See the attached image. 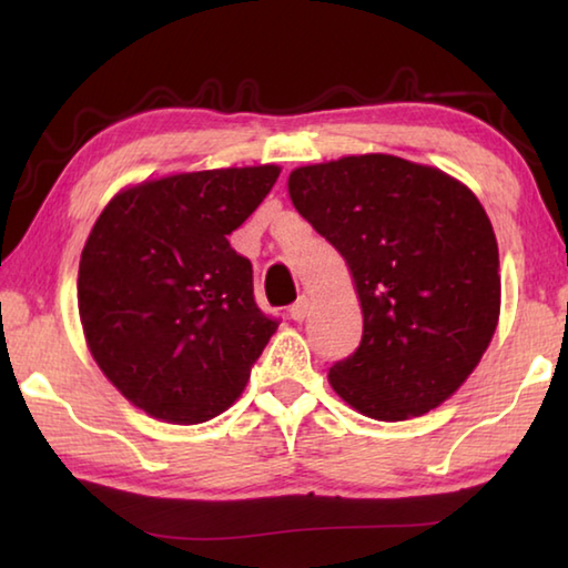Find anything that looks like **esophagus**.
Instances as JSON below:
<instances>
[{"instance_id": "obj_1", "label": "esophagus", "mask_w": 568, "mask_h": 568, "mask_svg": "<svg viewBox=\"0 0 568 568\" xmlns=\"http://www.w3.org/2000/svg\"><path fill=\"white\" fill-rule=\"evenodd\" d=\"M307 307H311V301H307L305 295H303V297H297V301L291 305V318H293L295 323L305 321V315H307Z\"/></svg>"}]
</instances>
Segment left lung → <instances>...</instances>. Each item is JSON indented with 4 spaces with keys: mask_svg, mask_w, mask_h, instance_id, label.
Returning <instances> with one entry per match:
<instances>
[{
    "mask_svg": "<svg viewBox=\"0 0 568 568\" xmlns=\"http://www.w3.org/2000/svg\"><path fill=\"white\" fill-rule=\"evenodd\" d=\"M297 213L343 255L363 311L358 351L328 373L363 416L406 420L464 386L501 313L486 210L444 170L383 152L295 168Z\"/></svg>",
    "mask_w": 568,
    "mask_h": 568,
    "instance_id": "1",
    "label": "left lung"
}]
</instances>
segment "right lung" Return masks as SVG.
<instances>
[{
    "label": "right lung",
    "instance_id": "add662e5",
    "mask_svg": "<svg viewBox=\"0 0 568 568\" xmlns=\"http://www.w3.org/2000/svg\"><path fill=\"white\" fill-rule=\"evenodd\" d=\"M281 168L178 172L114 195L80 257L77 305L94 363L148 416L195 426L245 390L277 331L253 297V265L227 235Z\"/></svg>",
    "mask_w": 568,
    "mask_h": 568
}]
</instances>
